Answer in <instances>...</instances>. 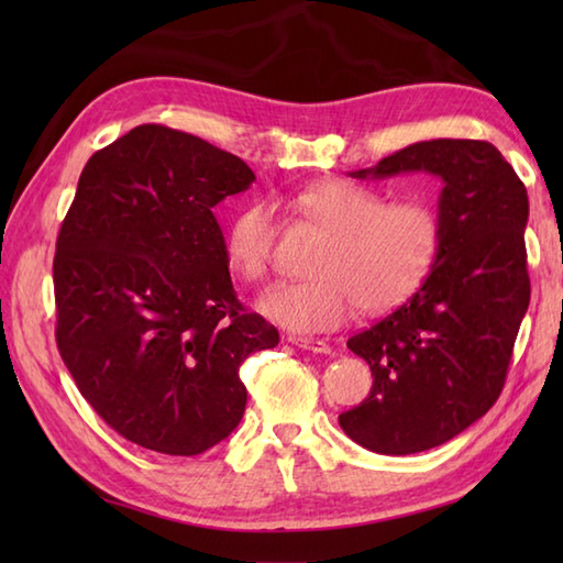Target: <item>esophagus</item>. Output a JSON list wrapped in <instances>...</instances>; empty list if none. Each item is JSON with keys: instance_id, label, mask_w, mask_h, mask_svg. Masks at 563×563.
<instances>
[{"instance_id": "obj_1", "label": "esophagus", "mask_w": 563, "mask_h": 563, "mask_svg": "<svg viewBox=\"0 0 563 563\" xmlns=\"http://www.w3.org/2000/svg\"><path fill=\"white\" fill-rule=\"evenodd\" d=\"M288 341L297 349L302 351H312V353H331V345L324 339H307V336H288Z\"/></svg>"}]
</instances>
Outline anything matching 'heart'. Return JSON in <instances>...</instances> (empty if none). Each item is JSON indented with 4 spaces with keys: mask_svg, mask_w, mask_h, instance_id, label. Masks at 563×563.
Segmentation results:
<instances>
[{
    "mask_svg": "<svg viewBox=\"0 0 563 563\" xmlns=\"http://www.w3.org/2000/svg\"><path fill=\"white\" fill-rule=\"evenodd\" d=\"M295 208L327 232L309 261L314 275L273 285L258 302L263 314L292 331L336 329L355 302L363 312L404 302L428 278L442 244L440 218L428 202H387L379 190L343 178L305 188ZM273 244L275 214L266 200L251 202L227 224V261L244 280L266 278Z\"/></svg>",
    "mask_w": 563,
    "mask_h": 563,
    "instance_id": "obj_1",
    "label": "heart"
}]
</instances>
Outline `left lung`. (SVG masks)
I'll list each match as a JSON object with an SVG mask.
<instances>
[{
  "label": "left lung",
  "mask_w": 563,
  "mask_h": 563,
  "mask_svg": "<svg viewBox=\"0 0 563 563\" xmlns=\"http://www.w3.org/2000/svg\"><path fill=\"white\" fill-rule=\"evenodd\" d=\"M428 172L442 178V244L418 292L349 339L373 389L339 416L377 454L438 448L492 409L530 305L528 190L492 142L426 140L353 178Z\"/></svg>",
  "instance_id": "left-lung-1"
}]
</instances>
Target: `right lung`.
<instances>
[{"mask_svg":"<svg viewBox=\"0 0 563 563\" xmlns=\"http://www.w3.org/2000/svg\"><path fill=\"white\" fill-rule=\"evenodd\" d=\"M254 172L196 135L137 125L84 166L53 261L59 355L125 440L190 457L239 426V365L280 336L236 300L212 208Z\"/></svg>","mask_w":563,"mask_h":563,"instance_id":"1","label":"right lung"}]
</instances>
